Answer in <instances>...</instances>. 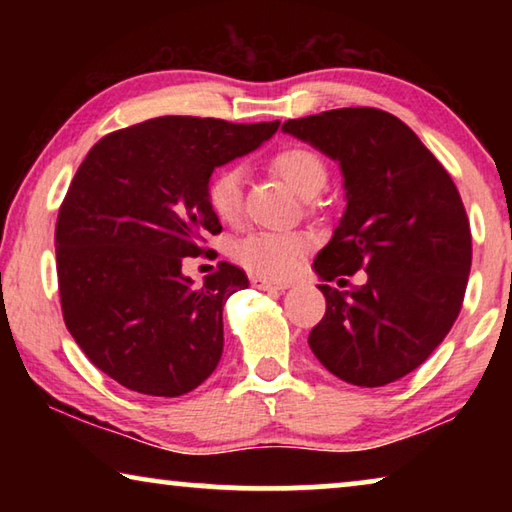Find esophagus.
<instances>
[{
    "mask_svg": "<svg viewBox=\"0 0 512 512\" xmlns=\"http://www.w3.org/2000/svg\"><path fill=\"white\" fill-rule=\"evenodd\" d=\"M253 287L262 291H284L289 289V282H273V280H266V277H253Z\"/></svg>",
    "mask_w": 512,
    "mask_h": 512,
    "instance_id": "1",
    "label": "esophagus"
}]
</instances>
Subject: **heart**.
Masks as SVG:
<instances>
[{
  "mask_svg": "<svg viewBox=\"0 0 512 512\" xmlns=\"http://www.w3.org/2000/svg\"><path fill=\"white\" fill-rule=\"evenodd\" d=\"M273 169L287 180L302 196H316L327 185V164L316 151L307 146H284L273 155ZM207 205L221 221L232 223L239 219L244 207V171L239 167H223L207 183ZM311 241L302 232H253L237 241V262L262 277L284 280L296 273L302 255L307 253Z\"/></svg>",
  "mask_w": 512,
  "mask_h": 512,
  "instance_id": "obj_1",
  "label": "heart"
}]
</instances>
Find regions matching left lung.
Masks as SVG:
<instances>
[{
	"label": "left lung",
	"instance_id": "8db88e82",
	"mask_svg": "<svg viewBox=\"0 0 512 512\" xmlns=\"http://www.w3.org/2000/svg\"><path fill=\"white\" fill-rule=\"evenodd\" d=\"M282 131L339 162L345 212L314 268L327 300L309 348L343 381L386 386L443 343L463 305L472 235L454 180L404 121L377 108L289 119ZM363 267L366 285L326 284Z\"/></svg>",
	"mask_w": 512,
	"mask_h": 512
}]
</instances>
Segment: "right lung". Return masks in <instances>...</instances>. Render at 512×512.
I'll return each mask as SVG.
<instances>
[{
    "label": "right lung",
    "instance_id": "right-lung-1",
    "mask_svg": "<svg viewBox=\"0 0 512 512\" xmlns=\"http://www.w3.org/2000/svg\"><path fill=\"white\" fill-rule=\"evenodd\" d=\"M280 121L155 117L92 146L56 221L63 318L94 366L135 393L178 397L223 354V305L248 287L228 262L194 287L185 257L221 223L207 205L216 167L255 151Z\"/></svg>",
    "mask_w": 512,
    "mask_h": 512
}]
</instances>
